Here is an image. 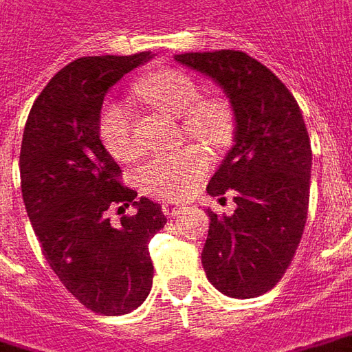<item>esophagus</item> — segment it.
Masks as SVG:
<instances>
[{"instance_id":"esophagus-1","label":"esophagus","mask_w":352,"mask_h":352,"mask_svg":"<svg viewBox=\"0 0 352 352\" xmlns=\"http://www.w3.org/2000/svg\"><path fill=\"white\" fill-rule=\"evenodd\" d=\"M163 210H165L166 215L176 217V215L184 210V204H179V202H165V204H163Z\"/></svg>"}]
</instances>
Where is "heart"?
Instances as JSON below:
<instances>
[{"label": "heart", "mask_w": 352, "mask_h": 352, "mask_svg": "<svg viewBox=\"0 0 352 352\" xmlns=\"http://www.w3.org/2000/svg\"><path fill=\"white\" fill-rule=\"evenodd\" d=\"M137 89L155 109L182 118L189 137L212 148L229 142L232 135L229 110L219 101H199L201 91L191 76L179 71H157L142 76ZM99 137L112 157L129 161L138 155L135 116L125 102L104 104L99 116ZM206 170V153L197 148H184L148 159L137 170V182L146 193L159 199H178L202 179Z\"/></svg>", "instance_id": "b5f03b06"}]
</instances>
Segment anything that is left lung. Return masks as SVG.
I'll use <instances>...</instances> for the list:
<instances>
[{"label": "left lung", "instance_id": "8db88e82", "mask_svg": "<svg viewBox=\"0 0 352 352\" xmlns=\"http://www.w3.org/2000/svg\"><path fill=\"white\" fill-rule=\"evenodd\" d=\"M221 86L234 114V146L210 179L212 197L232 195V215L208 210L202 266L230 298H255L276 287L304 232L311 144L300 107L270 69L240 50L174 56ZM219 199V201H221Z\"/></svg>", "mask_w": 352, "mask_h": 352}]
</instances>
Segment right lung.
Instances as JSON below:
<instances>
[{
  "mask_svg": "<svg viewBox=\"0 0 352 352\" xmlns=\"http://www.w3.org/2000/svg\"><path fill=\"white\" fill-rule=\"evenodd\" d=\"M151 58L89 56L71 61L33 102L20 150L25 212L43 255L82 306L125 315L150 294L151 236L165 227L157 202L122 186V170L99 138L104 95L123 74ZM133 216L109 223L129 204Z\"/></svg>",
  "mask_w": 352,
  "mask_h": 352,
  "instance_id": "add662e5",
  "label": "right lung"
}]
</instances>
